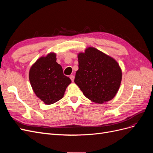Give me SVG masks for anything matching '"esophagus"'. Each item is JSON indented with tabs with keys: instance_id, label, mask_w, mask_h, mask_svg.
Segmentation results:
<instances>
[{
	"instance_id": "34e87169",
	"label": "esophagus",
	"mask_w": 153,
	"mask_h": 153,
	"mask_svg": "<svg viewBox=\"0 0 153 153\" xmlns=\"http://www.w3.org/2000/svg\"><path fill=\"white\" fill-rule=\"evenodd\" d=\"M70 79L71 80L72 82L74 81V79H75V76H74V75H71L70 76Z\"/></svg>"
}]
</instances>
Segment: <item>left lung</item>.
<instances>
[{
  "label": "left lung",
  "instance_id": "left-lung-1",
  "mask_svg": "<svg viewBox=\"0 0 153 153\" xmlns=\"http://www.w3.org/2000/svg\"><path fill=\"white\" fill-rule=\"evenodd\" d=\"M78 59L75 83L86 98L100 104L112 100L122 80L121 69L117 61L93 47L78 53Z\"/></svg>",
  "mask_w": 153,
  "mask_h": 153
}]
</instances>
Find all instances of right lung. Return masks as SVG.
Listing matches in <instances>:
<instances>
[{
    "label": "right lung",
    "instance_id": "1",
    "mask_svg": "<svg viewBox=\"0 0 153 153\" xmlns=\"http://www.w3.org/2000/svg\"><path fill=\"white\" fill-rule=\"evenodd\" d=\"M56 55L50 53L41 57L32 66L29 80L34 93L47 105L62 99L66 87L71 82L63 73L62 66L56 62Z\"/></svg>",
    "mask_w": 153,
    "mask_h": 153
}]
</instances>
